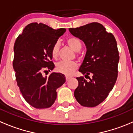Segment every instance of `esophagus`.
I'll use <instances>...</instances> for the list:
<instances>
[{
	"instance_id": "1",
	"label": "esophagus",
	"mask_w": 133,
	"mask_h": 133,
	"mask_svg": "<svg viewBox=\"0 0 133 133\" xmlns=\"http://www.w3.org/2000/svg\"><path fill=\"white\" fill-rule=\"evenodd\" d=\"M70 78H71L70 76H65V80H66V82H68V80H69Z\"/></svg>"
}]
</instances>
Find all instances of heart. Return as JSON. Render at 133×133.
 Here are the masks:
<instances>
[{
    "instance_id": "obj_1",
    "label": "heart",
    "mask_w": 133,
    "mask_h": 133,
    "mask_svg": "<svg viewBox=\"0 0 133 133\" xmlns=\"http://www.w3.org/2000/svg\"><path fill=\"white\" fill-rule=\"evenodd\" d=\"M66 43L71 48L75 51H79L82 49V42L78 38L75 37H69L67 38ZM60 43L59 41H56L53 44L51 50V54L53 58H57L60 51ZM78 67V64L76 61L64 62L61 61L56 64V70L58 73L65 75H71L76 70Z\"/></svg>"
}]
</instances>
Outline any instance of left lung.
I'll use <instances>...</instances> for the list:
<instances>
[{
	"label": "left lung",
	"instance_id": "left-lung-1",
	"mask_svg": "<svg viewBox=\"0 0 133 133\" xmlns=\"http://www.w3.org/2000/svg\"><path fill=\"white\" fill-rule=\"evenodd\" d=\"M69 30L75 37L82 40L87 48L79 71L89 80L87 81L83 76L76 78L78 85L75 90V97L82 106L95 107L108 97L117 79L120 58L117 43L113 35L107 32L98 22Z\"/></svg>",
	"mask_w": 133,
	"mask_h": 133
}]
</instances>
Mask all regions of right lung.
<instances>
[{
    "label": "right lung",
    "mask_w": 133,
    "mask_h": 133,
    "mask_svg": "<svg viewBox=\"0 0 133 133\" xmlns=\"http://www.w3.org/2000/svg\"><path fill=\"white\" fill-rule=\"evenodd\" d=\"M65 30L54 29L42 23H31L15 42L13 66L17 85L25 101L35 108L51 106L57 98V89L65 82L62 73H52L45 77L42 75L43 72L55 68L51 50Z\"/></svg>",
    "instance_id": "add662e5"
}]
</instances>
